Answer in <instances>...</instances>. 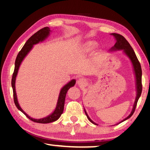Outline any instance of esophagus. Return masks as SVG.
<instances>
[{"mask_svg":"<svg viewBox=\"0 0 150 150\" xmlns=\"http://www.w3.org/2000/svg\"><path fill=\"white\" fill-rule=\"evenodd\" d=\"M77 84L81 87H84L87 85V81L84 78H80L77 81Z\"/></svg>","mask_w":150,"mask_h":150,"instance_id":"1","label":"esophagus"}]
</instances>
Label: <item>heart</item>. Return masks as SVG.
Segmentation results:
<instances>
[{"label":"heart","mask_w":150,"mask_h":150,"mask_svg":"<svg viewBox=\"0 0 150 150\" xmlns=\"http://www.w3.org/2000/svg\"><path fill=\"white\" fill-rule=\"evenodd\" d=\"M95 46V42H94L93 41L87 42H86L84 45H83V51L86 53L89 52L93 49Z\"/></svg>","instance_id":"heart-1"}]
</instances>
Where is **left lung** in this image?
I'll use <instances>...</instances> for the list:
<instances>
[{
  "instance_id": "8db88e82",
  "label": "left lung",
  "mask_w": 150,
  "mask_h": 150,
  "mask_svg": "<svg viewBox=\"0 0 150 150\" xmlns=\"http://www.w3.org/2000/svg\"><path fill=\"white\" fill-rule=\"evenodd\" d=\"M111 35H112L115 36V39L116 40V44L112 47H111L110 51H116V50H123V52L125 53V54L128 56L130 59L131 60V62L132 63L133 67H134V73H135V76H136V91H137V95H136V100L135 102H134V106H133V108L132 110L130 115H129L128 117L126 118L122 122H124V120H127L129 118H130L132 116L135 111V109L137 105V103H138V99L140 96L141 94H142V68H141V65L140 63H139V61L137 58L135 52H134V50L132 49V47H131V45L129 44L128 42L125 39V38L120 34H116V33H112L111 34ZM85 110V108H84ZM85 112L86 114V116H87V118L91 122H92L93 124H95V125H97V124H96L94 122L91 120V119L88 117V116L87 115V112L85 110Z\"/></svg>"
}]
</instances>
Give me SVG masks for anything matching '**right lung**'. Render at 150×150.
Segmentation results:
<instances>
[{
  "label": "right lung",
  "instance_id": "obj_1",
  "mask_svg": "<svg viewBox=\"0 0 150 150\" xmlns=\"http://www.w3.org/2000/svg\"><path fill=\"white\" fill-rule=\"evenodd\" d=\"M50 32V28L45 27L44 28L40 30L39 31H38L36 33L32 35L30 38L27 40L26 44H24L23 47L22 48V50L20 51L18 54L16 61H15V67H14V71L12 75V87L13 89V95H14V102L15 105L17 107V108L22 112V113H24L27 118H28L30 120L34 122L37 123H42V124H47L56 121L57 119L62 115L63 109H64V105H65V99L66 94H67V91L69 88L73 87L75 85L76 81L75 79H73L71 81H69L67 84H66L64 87H63L60 91V93L59 95V98H58L57 103L56 105V108H55V110L54 111L52 115H49L47 117L40 118V119H34L30 117L25 112L22 110L20 107L18 102L17 99V96L16 93V89H15V81H16V77L17 75L18 71V69L20 64L22 62V60L24 59V58L26 56V55L30 52V51L32 50L33 45L38 44L40 42H42L49 35Z\"/></svg>",
  "mask_w": 150,
  "mask_h": 150
}]
</instances>
